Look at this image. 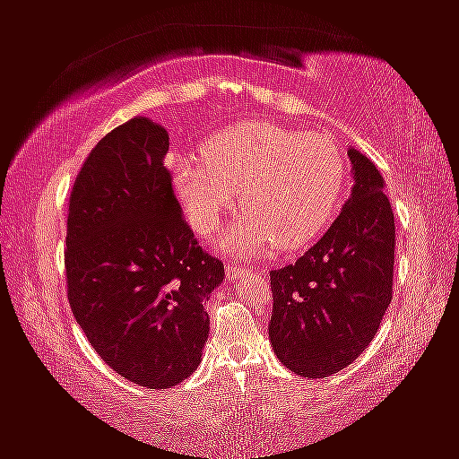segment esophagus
I'll use <instances>...</instances> for the list:
<instances>
[{"label":"esophagus","mask_w":459,"mask_h":459,"mask_svg":"<svg viewBox=\"0 0 459 459\" xmlns=\"http://www.w3.org/2000/svg\"><path fill=\"white\" fill-rule=\"evenodd\" d=\"M249 270L247 264H235V262H227V276L229 278H235L238 273Z\"/></svg>","instance_id":"1"}]
</instances>
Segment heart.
Instances as JSON below:
<instances>
[{"label": "heart", "instance_id": "b5f03b06", "mask_svg": "<svg viewBox=\"0 0 459 459\" xmlns=\"http://www.w3.org/2000/svg\"><path fill=\"white\" fill-rule=\"evenodd\" d=\"M204 160L173 152L175 194L195 232L208 235L229 210L235 191L247 212L222 230L227 251H292L327 229L344 191V154L330 135L272 121L229 129L204 146Z\"/></svg>", "mask_w": 459, "mask_h": 459}]
</instances>
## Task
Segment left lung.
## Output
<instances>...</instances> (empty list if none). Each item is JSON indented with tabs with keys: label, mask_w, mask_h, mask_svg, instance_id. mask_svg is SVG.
I'll return each mask as SVG.
<instances>
[{
	"label": "left lung",
	"mask_w": 459,
	"mask_h": 459,
	"mask_svg": "<svg viewBox=\"0 0 459 459\" xmlns=\"http://www.w3.org/2000/svg\"><path fill=\"white\" fill-rule=\"evenodd\" d=\"M354 186L340 216L295 264L270 272V342L280 362L321 379L371 344L394 292V212L375 164L348 148Z\"/></svg>",
	"instance_id": "1"
}]
</instances>
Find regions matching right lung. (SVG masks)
<instances>
[{"mask_svg": "<svg viewBox=\"0 0 459 459\" xmlns=\"http://www.w3.org/2000/svg\"><path fill=\"white\" fill-rule=\"evenodd\" d=\"M167 150V129L148 117L107 134L74 183L65 237L74 317L113 371L148 389L200 365L204 303L224 278L181 216Z\"/></svg>", "mask_w": 459, "mask_h": 459, "instance_id": "obj_1", "label": "right lung"}]
</instances>
